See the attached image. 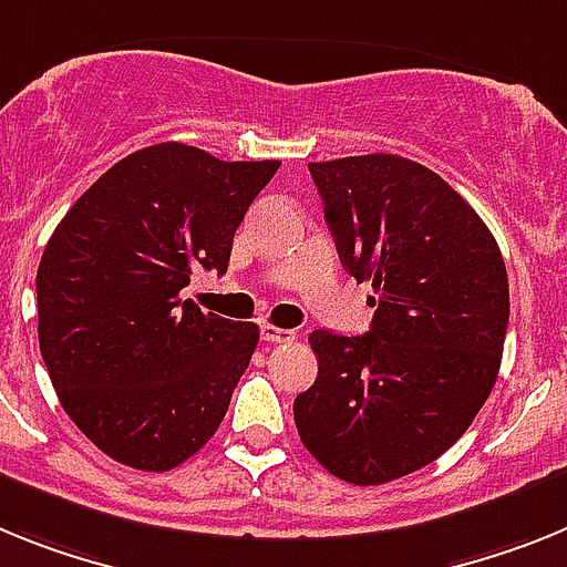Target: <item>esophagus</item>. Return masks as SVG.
Segmentation results:
<instances>
[{
	"instance_id": "1",
	"label": "esophagus",
	"mask_w": 567,
	"mask_h": 567,
	"mask_svg": "<svg viewBox=\"0 0 567 567\" xmlns=\"http://www.w3.org/2000/svg\"><path fill=\"white\" fill-rule=\"evenodd\" d=\"M297 337V331H290V328H277V324H262V339L270 344L279 342H290V339Z\"/></svg>"
}]
</instances>
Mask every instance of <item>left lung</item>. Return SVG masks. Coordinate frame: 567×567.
<instances>
[{
  "label": "left lung",
  "mask_w": 567,
  "mask_h": 567,
  "mask_svg": "<svg viewBox=\"0 0 567 567\" xmlns=\"http://www.w3.org/2000/svg\"><path fill=\"white\" fill-rule=\"evenodd\" d=\"M339 259L371 282V331H313L317 382L293 400L313 460L382 485L440 460L491 396L508 274L488 225L431 167L396 154L311 162Z\"/></svg>",
  "instance_id": "1"
}]
</instances>
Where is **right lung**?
<instances>
[{
  "label": "right lung",
  "mask_w": 567,
  "mask_h": 567,
  "mask_svg": "<svg viewBox=\"0 0 567 567\" xmlns=\"http://www.w3.org/2000/svg\"><path fill=\"white\" fill-rule=\"evenodd\" d=\"M277 167L182 142L142 147L48 239L39 351L65 413L111 460L171 471L225 420L259 328L202 313L179 290L196 268L228 270L236 228Z\"/></svg>",
  "instance_id": "right-lung-1"
}]
</instances>
